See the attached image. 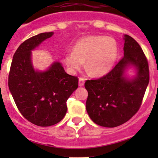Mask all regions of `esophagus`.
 <instances>
[{
  "mask_svg": "<svg viewBox=\"0 0 158 158\" xmlns=\"http://www.w3.org/2000/svg\"><path fill=\"white\" fill-rule=\"evenodd\" d=\"M84 83H85V79L82 77H79V86H82V85H84Z\"/></svg>",
  "mask_w": 158,
  "mask_h": 158,
  "instance_id": "esophagus-1",
  "label": "esophagus"
}]
</instances>
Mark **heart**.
Returning a JSON list of instances; mask_svg holds the SVG:
<instances>
[{
  "instance_id": "heart-1",
  "label": "heart",
  "mask_w": 158,
  "mask_h": 158,
  "mask_svg": "<svg viewBox=\"0 0 158 158\" xmlns=\"http://www.w3.org/2000/svg\"><path fill=\"white\" fill-rule=\"evenodd\" d=\"M118 48L114 40L106 36H89L79 40L64 62L71 71L81 69L86 60V69L93 76H102L112 69Z\"/></svg>"
}]
</instances>
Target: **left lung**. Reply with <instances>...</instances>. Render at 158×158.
Here are the masks:
<instances>
[{
  "label": "left lung",
  "instance_id": "left-lung-1",
  "mask_svg": "<svg viewBox=\"0 0 158 158\" xmlns=\"http://www.w3.org/2000/svg\"><path fill=\"white\" fill-rule=\"evenodd\" d=\"M124 56L109 73L97 79L86 80V110L97 125L106 128L119 126L139 110L149 82V66L145 54L135 39L125 35ZM130 64L138 74L128 81L123 71Z\"/></svg>",
  "mask_w": 158,
  "mask_h": 158
}]
</instances>
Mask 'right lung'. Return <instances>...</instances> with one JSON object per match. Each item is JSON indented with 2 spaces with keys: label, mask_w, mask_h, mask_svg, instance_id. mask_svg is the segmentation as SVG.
I'll return each instance as SVG.
<instances>
[{
  "label": "right lung",
  "mask_w": 158,
  "mask_h": 158,
  "mask_svg": "<svg viewBox=\"0 0 158 158\" xmlns=\"http://www.w3.org/2000/svg\"><path fill=\"white\" fill-rule=\"evenodd\" d=\"M53 33H42L22 43L13 56L8 76L11 95L22 115L41 127L60 122L67 111L66 101L78 88L77 76H70L56 62L46 72L33 69L31 50Z\"/></svg>",
  "instance_id": "add662e5"
}]
</instances>
